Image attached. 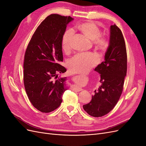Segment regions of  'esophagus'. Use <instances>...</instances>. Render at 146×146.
Returning <instances> with one entry per match:
<instances>
[{
    "mask_svg": "<svg viewBox=\"0 0 146 146\" xmlns=\"http://www.w3.org/2000/svg\"><path fill=\"white\" fill-rule=\"evenodd\" d=\"M72 90H74V91H77V92L80 91H82V88L78 87L77 86H74L72 87Z\"/></svg>",
    "mask_w": 146,
    "mask_h": 146,
    "instance_id": "1",
    "label": "esophagus"
}]
</instances>
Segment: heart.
<instances>
[{
    "mask_svg": "<svg viewBox=\"0 0 146 146\" xmlns=\"http://www.w3.org/2000/svg\"><path fill=\"white\" fill-rule=\"evenodd\" d=\"M78 30L85 36L92 40L96 47L102 52H105L110 45L109 39L101 36V30L93 23H85L78 26ZM74 30H66L61 39V46L65 52L69 51L71 48ZM100 61L99 56L95 53H80L75 55L68 63L70 71L74 73H84L94 67Z\"/></svg>",
    "mask_w": 146,
    "mask_h": 146,
    "instance_id": "obj_1",
    "label": "heart"
}]
</instances>
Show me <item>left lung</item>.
<instances>
[{
	"label": "left lung",
	"mask_w": 146,
	"mask_h": 146,
	"mask_svg": "<svg viewBox=\"0 0 146 146\" xmlns=\"http://www.w3.org/2000/svg\"><path fill=\"white\" fill-rule=\"evenodd\" d=\"M127 63V50L122 33L115 24L111 25L110 45L105 53V61L94 69L100 74L102 85L94 91L90 102L83 106L88 114L102 117L115 107L122 92Z\"/></svg>",
	"instance_id": "left-lung-1"
}]
</instances>
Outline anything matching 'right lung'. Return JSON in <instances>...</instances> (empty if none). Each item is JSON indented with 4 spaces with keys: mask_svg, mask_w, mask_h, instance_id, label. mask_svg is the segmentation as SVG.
Returning <instances> with one entry per match:
<instances>
[{
    "mask_svg": "<svg viewBox=\"0 0 146 146\" xmlns=\"http://www.w3.org/2000/svg\"><path fill=\"white\" fill-rule=\"evenodd\" d=\"M74 19L56 14L47 16L35 30L24 55V83L33 107L50 113L60 107L66 77L58 75L66 71L63 61L61 39L67 25Z\"/></svg>",
    "mask_w": 146,
    "mask_h": 146,
    "instance_id": "obj_1",
    "label": "right lung"
}]
</instances>
